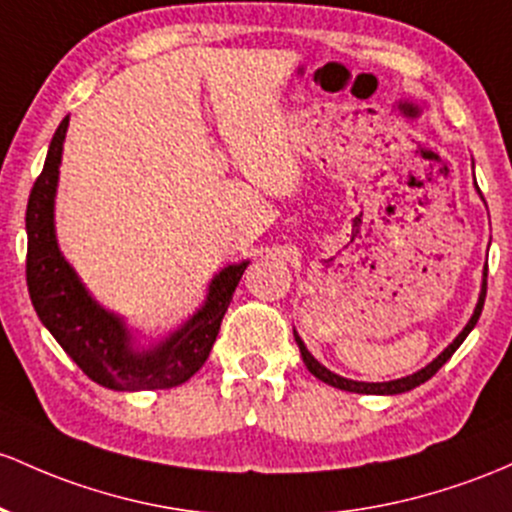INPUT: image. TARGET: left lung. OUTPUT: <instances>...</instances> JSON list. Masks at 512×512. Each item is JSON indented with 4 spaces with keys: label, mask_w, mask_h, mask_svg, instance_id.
Instances as JSON below:
<instances>
[{
    "label": "left lung",
    "mask_w": 512,
    "mask_h": 512,
    "mask_svg": "<svg viewBox=\"0 0 512 512\" xmlns=\"http://www.w3.org/2000/svg\"><path fill=\"white\" fill-rule=\"evenodd\" d=\"M486 277H488V267H484V284H481V294H479V303H476V308H474V316L469 318V323L464 325V330L457 335V338H454L452 345H447L445 350H442L440 355L432 359L428 367L420 369V372H415V374H411V376H403V379L376 381V384H372V381H352V379H345V376H340V374L330 372V369H325L323 364H320L318 359L313 357L311 352L306 350V345H303V340L299 338V333H296V330H294V338H296V345H299V350H301L303 364H306V369H308V372H311L313 376H316V379L325 381V384L335 386V389H342V391H352V393H379V396H393V393H406V391H411V389H415V386L425 384V381H428L430 376H435L437 369H440L442 364H445L447 359L452 357L454 352H457V347L462 345V342L466 340V335H469L471 330H474V325L479 323L481 308H484V301H486Z\"/></svg>",
    "instance_id": "obj_1"
}]
</instances>
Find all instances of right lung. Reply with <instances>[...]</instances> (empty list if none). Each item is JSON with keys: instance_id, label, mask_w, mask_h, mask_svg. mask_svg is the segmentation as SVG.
Listing matches in <instances>:
<instances>
[{"instance_id": "obj_1", "label": "right lung", "mask_w": 512, "mask_h": 512, "mask_svg": "<svg viewBox=\"0 0 512 512\" xmlns=\"http://www.w3.org/2000/svg\"><path fill=\"white\" fill-rule=\"evenodd\" d=\"M70 116L55 131L41 177L26 206V284L38 318L72 362L97 384L114 391L172 389L204 367L221 320L250 262L228 265L209 284L204 306L182 328L150 347H138L121 316L94 301L65 260L55 238V192Z\"/></svg>"}]
</instances>
